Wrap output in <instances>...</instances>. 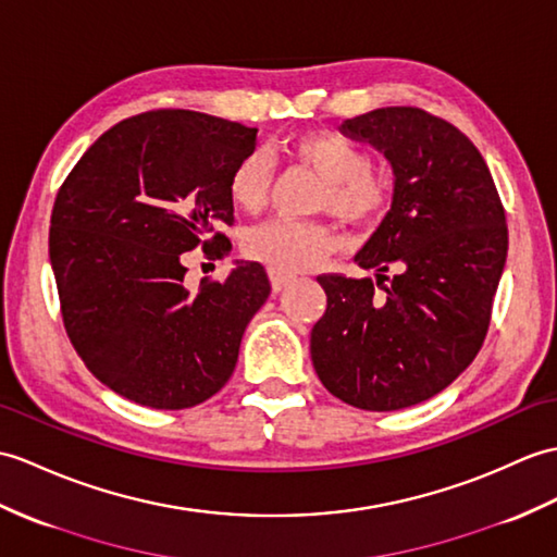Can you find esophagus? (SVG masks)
Segmentation results:
<instances>
[{"mask_svg":"<svg viewBox=\"0 0 557 557\" xmlns=\"http://www.w3.org/2000/svg\"><path fill=\"white\" fill-rule=\"evenodd\" d=\"M268 275H270V284H273V292H282V289H287L292 282H296V275L280 273V270H275V268H270V270H268Z\"/></svg>","mask_w":557,"mask_h":557,"instance_id":"obj_1","label":"esophagus"}]
</instances>
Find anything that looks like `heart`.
Returning a JSON list of instances; mask_svg holds the SVG:
<instances>
[{"instance_id": "obj_1", "label": "heart", "mask_w": 557, "mask_h": 557, "mask_svg": "<svg viewBox=\"0 0 557 557\" xmlns=\"http://www.w3.org/2000/svg\"><path fill=\"white\" fill-rule=\"evenodd\" d=\"M289 157L322 177L318 209L330 211L344 223L366 227L389 209L392 177L380 165L370 163V153L334 131H304L289 137ZM275 168L268 153L253 149L235 163L227 180L230 199L242 211L258 213L268 203ZM339 235L315 220H268L244 237V253L251 261L265 263L280 273H301L320 265L339 249Z\"/></svg>"}]
</instances>
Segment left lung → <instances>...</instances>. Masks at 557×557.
Masks as SVG:
<instances>
[{
    "label": "left lung",
    "instance_id": "left-lung-1",
    "mask_svg": "<svg viewBox=\"0 0 557 557\" xmlns=\"http://www.w3.org/2000/svg\"><path fill=\"white\" fill-rule=\"evenodd\" d=\"M342 131L392 161L394 201L356 253L377 282L318 277L327 310L310 332V358L344 404L410 408L444 392L480 354L508 256L506 209L468 135L430 111L386 107Z\"/></svg>",
    "mask_w": 557,
    "mask_h": 557
}]
</instances>
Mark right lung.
<instances>
[{"instance_id":"1","label":"right lung","mask_w":557,"mask_h":557,"mask_svg":"<svg viewBox=\"0 0 557 557\" xmlns=\"http://www.w3.org/2000/svg\"><path fill=\"white\" fill-rule=\"evenodd\" d=\"M256 127L185 109L115 123L73 165L49 227L63 327L87 370L139 406L183 410L223 389L270 294L261 263L185 284L187 251L220 261L227 180Z\"/></svg>"}]
</instances>
